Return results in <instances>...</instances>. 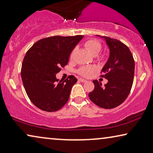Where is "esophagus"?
I'll list each match as a JSON object with an SVG mask.
<instances>
[{
  "instance_id": "esophagus-1",
  "label": "esophagus",
  "mask_w": 153,
  "mask_h": 153,
  "mask_svg": "<svg viewBox=\"0 0 153 153\" xmlns=\"http://www.w3.org/2000/svg\"><path fill=\"white\" fill-rule=\"evenodd\" d=\"M78 80H79V81H80V82H86V79H82V78H79V79H78Z\"/></svg>"
}]
</instances>
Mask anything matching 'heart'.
I'll return each instance as SVG.
<instances>
[{
  "instance_id": "b5f03b06",
  "label": "heart",
  "mask_w": 153,
  "mask_h": 153,
  "mask_svg": "<svg viewBox=\"0 0 153 153\" xmlns=\"http://www.w3.org/2000/svg\"><path fill=\"white\" fill-rule=\"evenodd\" d=\"M84 47L88 50V52L93 56H97L102 49V45L98 40H89L84 43ZM74 56V51L71 54V58ZM96 70V68L93 66H84L79 68L77 73L80 76L86 77H90L93 72Z\"/></svg>"
}]
</instances>
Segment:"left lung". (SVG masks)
Segmentation results:
<instances>
[{"label": "left lung", "instance_id": "obj_1", "mask_svg": "<svg viewBox=\"0 0 153 153\" xmlns=\"http://www.w3.org/2000/svg\"><path fill=\"white\" fill-rule=\"evenodd\" d=\"M100 37L106 40L110 51L101 75L108 82L102 86L100 82L93 80L95 88L88 97L99 107L111 109L120 105L128 96L133 83L135 61L128 47L121 41L107 36Z\"/></svg>", "mask_w": 153, "mask_h": 153}]
</instances>
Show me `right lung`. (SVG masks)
<instances>
[{
	"mask_svg": "<svg viewBox=\"0 0 153 153\" xmlns=\"http://www.w3.org/2000/svg\"><path fill=\"white\" fill-rule=\"evenodd\" d=\"M84 36H55L34 43L25 56L21 77L27 96L38 108L58 111L67 103L77 78L69 76L62 82L56 78L69 62L70 54Z\"/></svg>",
	"mask_w": 153,
	"mask_h": 153,
	"instance_id": "obj_1",
	"label": "right lung"
}]
</instances>
